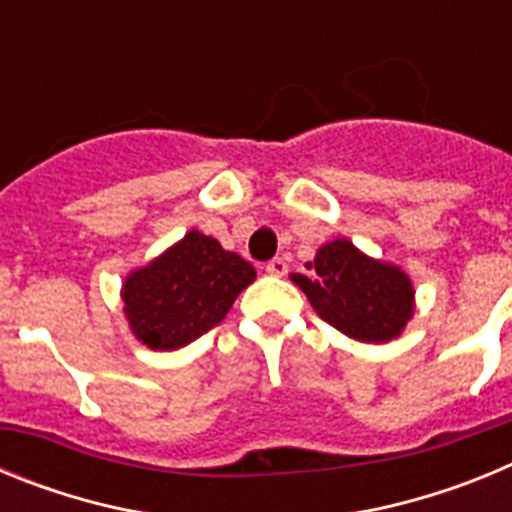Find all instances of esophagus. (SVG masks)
Returning a JSON list of instances; mask_svg holds the SVG:
<instances>
[{
  "instance_id": "obj_1",
  "label": "esophagus",
  "mask_w": 512,
  "mask_h": 512,
  "mask_svg": "<svg viewBox=\"0 0 512 512\" xmlns=\"http://www.w3.org/2000/svg\"><path fill=\"white\" fill-rule=\"evenodd\" d=\"M287 269H289L287 261L279 259V256H277V259H271V261H266V264H264V271H266V274H271V277H284V274H287Z\"/></svg>"
}]
</instances>
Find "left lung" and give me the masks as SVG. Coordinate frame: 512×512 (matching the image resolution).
Returning a JSON list of instances; mask_svg holds the SVG:
<instances>
[{
  "mask_svg": "<svg viewBox=\"0 0 512 512\" xmlns=\"http://www.w3.org/2000/svg\"><path fill=\"white\" fill-rule=\"evenodd\" d=\"M310 277L292 274L320 318L343 336L364 343H387L413 315V284L397 266L382 264L351 241H333L315 256Z\"/></svg>",
  "mask_w": 512,
  "mask_h": 512,
  "instance_id": "1",
  "label": "left lung"
}]
</instances>
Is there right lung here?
I'll use <instances>...</instances> for the list:
<instances>
[{
	"label": "right lung",
	"instance_id": "add662e5",
	"mask_svg": "<svg viewBox=\"0 0 512 512\" xmlns=\"http://www.w3.org/2000/svg\"><path fill=\"white\" fill-rule=\"evenodd\" d=\"M253 279L251 261L192 230L125 279L122 302L138 341L174 351L215 328Z\"/></svg>",
	"mask_w": 512,
	"mask_h": 512
}]
</instances>
